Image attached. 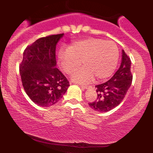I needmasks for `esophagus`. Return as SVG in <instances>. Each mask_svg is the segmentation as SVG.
I'll use <instances>...</instances> for the list:
<instances>
[{
  "label": "esophagus",
  "instance_id": "esophagus-1",
  "mask_svg": "<svg viewBox=\"0 0 153 153\" xmlns=\"http://www.w3.org/2000/svg\"><path fill=\"white\" fill-rule=\"evenodd\" d=\"M79 85H80V86L81 87L82 89H87L88 88V85H83V84H79Z\"/></svg>",
  "mask_w": 153,
  "mask_h": 153
}]
</instances>
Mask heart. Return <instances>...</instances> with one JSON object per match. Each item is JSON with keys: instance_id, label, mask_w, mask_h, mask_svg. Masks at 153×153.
<instances>
[{"instance_id": "obj_1", "label": "heart", "mask_w": 153, "mask_h": 153, "mask_svg": "<svg viewBox=\"0 0 153 153\" xmlns=\"http://www.w3.org/2000/svg\"><path fill=\"white\" fill-rule=\"evenodd\" d=\"M119 56L118 47L114 42L88 38L59 50L58 61L67 74L76 71L82 61L84 67L74 73L72 79L78 82H89L94 77L103 80L111 76L117 68Z\"/></svg>"}]
</instances>
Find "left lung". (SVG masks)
<instances>
[{"label":"left lung","instance_id":"1","mask_svg":"<svg viewBox=\"0 0 153 153\" xmlns=\"http://www.w3.org/2000/svg\"><path fill=\"white\" fill-rule=\"evenodd\" d=\"M131 81L130 58L122 50V62L119 70L109 80L96 85L97 100L89 103V106L99 112H106L113 109L125 97Z\"/></svg>","mask_w":153,"mask_h":153}]
</instances>
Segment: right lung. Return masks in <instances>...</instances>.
<instances>
[{"label":"right lung","mask_w":153,"mask_h":153,"mask_svg":"<svg viewBox=\"0 0 153 153\" xmlns=\"http://www.w3.org/2000/svg\"><path fill=\"white\" fill-rule=\"evenodd\" d=\"M63 35L38 39L24 52L19 67L22 85L26 94L38 106L55 104L70 86L66 77L56 68V46Z\"/></svg>","instance_id":"1"}]
</instances>
